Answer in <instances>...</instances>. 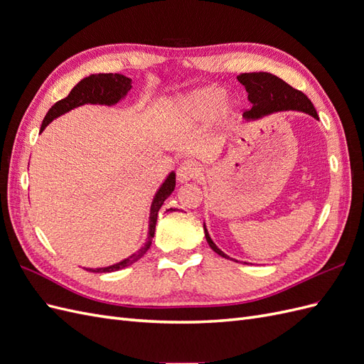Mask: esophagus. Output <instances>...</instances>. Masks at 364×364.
Segmentation results:
<instances>
[{
	"mask_svg": "<svg viewBox=\"0 0 364 364\" xmlns=\"http://www.w3.org/2000/svg\"><path fill=\"white\" fill-rule=\"evenodd\" d=\"M200 174V167L194 161H185L179 165L178 168V181L181 183L196 179Z\"/></svg>",
	"mask_w": 364,
	"mask_h": 364,
	"instance_id": "esophagus-1",
	"label": "esophagus"
}]
</instances>
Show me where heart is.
Masks as SVG:
<instances>
[{"instance_id": "b5f03b06", "label": "heart", "mask_w": 364, "mask_h": 364, "mask_svg": "<svg viewBox=\"0 0 364 364\" xmlns=\"http://www.w3.org/2000/svg\"><path fill=\"white\" fill-rule=\"evenodd\" d=\"M223 87L203 86L176 98L171 105V119L178 124L206 123L214 117L228 121L234 114V107L228 100Z\"/></svg>"}]
</instances>
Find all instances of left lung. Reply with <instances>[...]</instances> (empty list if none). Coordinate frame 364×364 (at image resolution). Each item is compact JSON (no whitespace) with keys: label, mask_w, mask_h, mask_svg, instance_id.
Here are the masks:
<instances>
[{"label":"left lung","mask_w":364,"mask_h":364,"mask_svg":"<svg viewBox=\"0 0 364 364\" xmlns=\"http://www.w3.org/2000/svg\"><path fill=\"white\" fill-rule=\"evenodd\" d=\"M237 80L246 87L247 100L252 103V107L243 114V118L246 121H257L264 117H269L270 114L281 111L305 112L318 119V115L313 103L310 102V98L304 92L294 90V87H291L289 83H285L277 75H273L270 73H245L237 75ZM203 229L209 247L215 253H218L220 257L238 262L237 259L226 255L222 249L217 247L211 235H209L205 223Z\"/></svg>","instance_id":"8db88e82"}]
</instances>
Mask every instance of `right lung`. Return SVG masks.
I'll return each instance as SVG.
<instances>
[{
    "label": "right lung",
    "instance_id": "add662e5",
    "mask_svg": "<svg viewBox=\"0 0 364 364\" xmlns=\"http://www.w3.org/2000/svg\"><path fill=\"white\" fill-rule=\"evenodd\" d=\"M132 87V79L123 75V74H91L82 79L79 83H77L71 92L59 100L58 103H54L50 111L47 112L46 118L42 121L41 132L42 134L43 129H46L53 119H56L58 117L67 114L75 107H80L83 105H98V106H114L119 102H123L127 97L129 91ZM176 186V173L170 171L167 178L164 179L158 191L153 196V200L150 205V215H149V232L146 243L142 245L136 252L132 253L127 258L121 259L119 262L111 264V266L106 267H83L87 272H95V273H111L117 272L121 269H126L132 264L141 259L146 255L147 250L151 246V240L155 237V228H156V220H158V213L161 206L164 205L165 199L170 197V194L174 191Z\"/></svg>",
    "mask_w": 364,
    "mask_h": 364
}]
</instances>
